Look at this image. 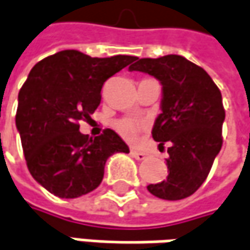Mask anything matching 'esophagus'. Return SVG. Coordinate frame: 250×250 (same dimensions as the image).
I'll return each instance as SVG.
<instances>
[{
    "label": "esophagus",
    "mask_w": 250,
    "mask_h": 250,
    "mask_svg": "<svg viewBox=\"0 0 250 250\" xmlns=\"http://www.w3.org/2000/svg\"><path fill=\"white\" fill-rule=\"evenodd\" d=\"M131 155L132 157H135L136 160H144L145 157H146V153H144V152H138V150H131Z\"/></svg>",
    "instance_id": "34e87169"
}]
</instances>
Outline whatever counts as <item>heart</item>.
<instances>
[{"mask_svg": "<svg viewBox=\"0 0 250 250\" xmlns=\"http://www.w3.org/2000/svg\"><path fill=\"white\" fill-rule=\"evenodd\" d=\"M141 126L142 125L139 122L133 121V119H122V121H119L118 124H117L118 132L128 141H133L136 138Z\"/></svg>", "mask_w": 250, "mask_h": 250, "instance_id": "obj_1", "label": "heart"}]
</instances>
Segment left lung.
I'll return each instance as SVG.
<instances>
[{"instance_id": "1", "label": "left lung", "mask_w": 250, "mask_h": 250, "mask_svg": "<svg viewBox=\"0 0 250 250\" xmlns=\"http://www.w3.org/2000/svg\"><path fill=\"white\" fill-rule=\"evenodd\" d=\"M133 62L129 71L150 74L162 84V112L152 136L160 145L170 144L167 179L147 190L163 200L186 198L204 183L222 146L221 91L206 70L179 55Z\"/></svg>"}]
</instances>
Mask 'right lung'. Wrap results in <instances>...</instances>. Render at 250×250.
Instances as JSON below:
<instances>
[{"label":"right lung","mask_w":250,"mask_h":250,"mask_svg":"<svg viewBox=\"0 0 250 250\" xmlns=\"http://www.w3.org/2000/svg\"><path fill=\"white\" fill-rule=\"evenodd\" d=\"M133 60L62 50L33 66L19 90L15 124L32 177L49 193L60 198L90 193L103 181L106 159L129 153L117 132L105 129L91 139L79 122L98 108L104 83Z\"/></svg>","instance_id":"1"}]
</instances>
